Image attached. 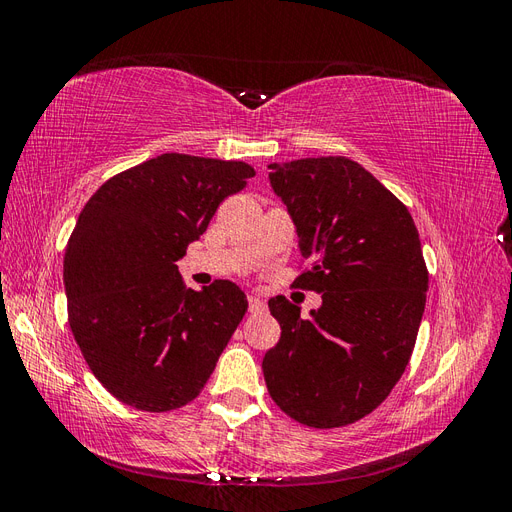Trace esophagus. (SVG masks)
Here are the masks:
<instances>
[{
    "instance_id": "1",
    "label": "esophagus",
    "mask_w": 512,
    "mask_h": 512,
    "mask_svg": "<svg viewBox=\"0 0 512 512\" xmlns=\"http://www.w3.org/2000/svg\"><path fill=\"white\" fill-rule=\"evenodd\" d=\"M247 305H250V312L252 314H260V312H265V301H262L260 297H256V294H250V297H247Z\"/></svg>"
}]
</instances>
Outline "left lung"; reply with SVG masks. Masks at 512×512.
<instances>
[{"label":"left lung","instance_id":"8db88e82","mask_svg":"<svg viewBox=\"0 0 512 512\" xmlns=\"http://www.w3.org/2000/svg\"><path fill=\"white\" fill-rule=\"evenodd\" d=\"M299 237L303 288L322 305L301 316L269 299L282 337L262 359L273 401L294 421L331 429L378 408L404 374L425 312L429 275L406 205L348 158L269 164Z\"/></svg>","mask_w":512,"mask_h":512}]
</instances>
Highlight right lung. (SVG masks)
<instances>
[{
  "label": "right lung",
  "instance_id": "obj_1",
  "mask_svg": "<svg viewBox=\"0 0 512 512\" xmlns=\"http://www.w3.org/2000/svg\"><path fill=\"white\" fill-rule=\"evenodd\" d=\"M254 168L162 153L108 179L87 200L64 256L68 320L89 369L147 412L192 401L247 312L228 280L185 288L175 262Z\"/></svg>",
  "mask_w": 512,
  "mask_h": 512
}]
</instances>
